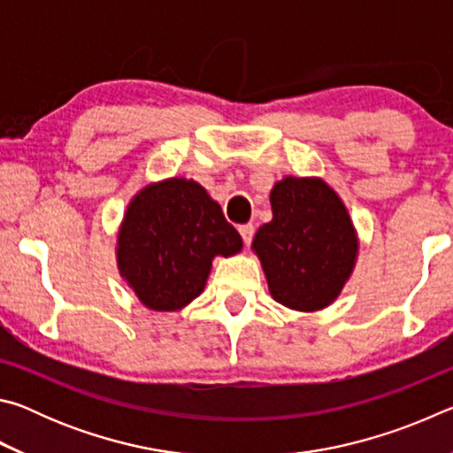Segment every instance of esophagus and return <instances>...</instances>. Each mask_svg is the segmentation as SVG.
<instances>
[{"label":"esophagus","instance_id":"1","mask_svg":"<svg viewBox=\"0 0 453 453\" xmlns=\"http://www.w3.org/2000/svg\"><path fill=\"white\" fill-rule=\"evenodd\" d=\"M254 226L251 224H245V226H240V234H242V237H243V243L245 245H250L251 243V240H254Z\"/></svg>","mask_w":453,"mask_h":453}]
</instances>
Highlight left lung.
I'll list each match as a JSON object with an SVG mask.
<instances>
[{"label": "left lung", "mask_w": 453, "mask_h": 453, "mask_svg": "<svg viewBox=\"0 0 453 453\" xmlns=\"http://www.w3.org/2000/svg\"><path fill=\"white\" fill-rule=\"evenodd\" d=\"M273 219L251 248L275 302L297 311L324 310L354 270L357 237L335 191L318 178H283L270 196Z\"/></svg>", "instance_id": "1"}]
</instances>
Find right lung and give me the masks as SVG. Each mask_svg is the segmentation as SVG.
<instances>
[{
	"mask_svg": "<svg viewBox=\"0 0 453 453\" xmlns=\"http://www.w3.org/2000/svg\"><path fill=\"white\" fill-rule=\"evenodd\" d=\"M242 250V235L194 180L143 188L118 234V265L145 308L175 311L202 294L216 256Z\"/></svg>",
	"mask_w": 453,
	"mask_h": 453,
	"instance_id": "obj_1",
	"label": "right lung"
}]
</instances>
